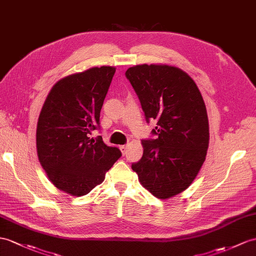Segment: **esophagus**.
I'll return each mask as SVG.
<instances>
[{
  "mask_svg": "<svg viewBox=\"0 0 256 256\" xmlns=\"http://www.w3.org/2000/svg\"><path fill=\"white\" fill-rule=\"evenodd\" d=\"M120 151H122V155H124L127 153V148H128V146H126V144H122V146H120Z\"/></svg>",
  "mask_w": 256,
  "mask_h": 256,
  "instance_id": "esophagus-1",
  "label": "esophagus"
}]
</instances>
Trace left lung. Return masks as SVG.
<instances>
[{
    "label": "left lung",
    "instance_id": "left-lung-1",
    "mask_svg": "<svg viewBox=\"0 0 256 256\" xmlns=\"http://www.w3.org/2000/svg\"><path fill=\"white\" fill-rule=\"evenodd\" d=\"M126 77L139 96L146 120H156L158 139L143 140V155L132 165L140 184L162 200L184 191L206 158L210 129L204 100L188 74L175 66L142 64Z\"/></svg>",
    "mask_w": 256,
    "mask_h": 256
}]
</instances>
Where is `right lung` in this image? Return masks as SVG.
<instances>
[{"mask_svg": "<svg viewBox=\"0 0 256 256\" xmlns=\"http://www.w3.org/2000/svg\"><path fill=\"white\" fill-rule=\"evenodd\" d=\"M116 68L92 67L58 80L46 98L36 124V153L56 188L82 196L103 182L105 174L122 156L100 136L90 138L100 124L104 98Z\"/></svg>", "mask_w": 256, "mask_h": 256, "instance_id": "add662e5", "label": "right lung"}]
</instances>
